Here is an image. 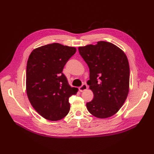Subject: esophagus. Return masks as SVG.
<instances>
[{"label": "esophagus", "instance_id": "esophagus-1", "mask_svg": "<svg viewBox=\"0 0 154 154\" xmlns=\"http://www.w3.org/2000/svg\"><path fill=\"white\" fill-rule=\"evenodd\" d=\"M87 89V85L85 84H84L82 86L79 87V91H80V92H82V91L86 90Z\"/></svg>", "mask_w": 154, "mask_h": 154}]
</instances>
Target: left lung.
<instances>
[{"instance_id":"obj_1","label":"left lung","mask_w":154,"mask_h":154,"mask_svg":"<svg viewBox=\"0 0 154 154\" xmlns=\"http://www.w3.org/2000/svg\"><path fill=\"white\" fill-rule=\"evenodd\" d=\"M89 69L87 84L94 94L86 103L91 114L100 119L115 115L128 97L130 67L125 54L116 45L106 41L78 48Z\"/></svg>"}]
</instances>
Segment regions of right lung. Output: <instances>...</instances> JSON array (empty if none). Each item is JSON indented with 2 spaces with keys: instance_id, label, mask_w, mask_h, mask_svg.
<instances>
[{
  "instance_id": "1",
  "label": "right lung",
  "mask_w": 154,
  "mask_h": 154,
  "mask_svg": "<svg viewBox=\"0 0 154 154\" xmlns=\"http://www.w3.org/2000/svg\"><path fill=\"white\" fill-rule=\"evenodd\" d=\"M76 48L52 43L37 48L26 65V93L30 103L45 119L61 120L70 110L69 97L78 89L71 87L62 71Z\"/></svg>"
}]
</instances>
